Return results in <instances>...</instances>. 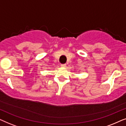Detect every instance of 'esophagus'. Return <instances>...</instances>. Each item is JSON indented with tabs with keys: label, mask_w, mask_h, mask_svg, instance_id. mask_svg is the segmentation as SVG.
Masks as SVG:
<instances>
[{
	"label": "esophagus",
	"mask_w": 126,
	"mask_h": 126,
	"mask_svg": "<svg viewBox=\"0 0 126 126\" xmlns=\"http://www.w3.org/2000/svg\"><path fill=\"white\" fill-rule=\"evenodd\" d=\"M66 64H61V68H65V67H66Z\"/></svg>",
	"instance_id": "34e87169"
}]
</instances>
